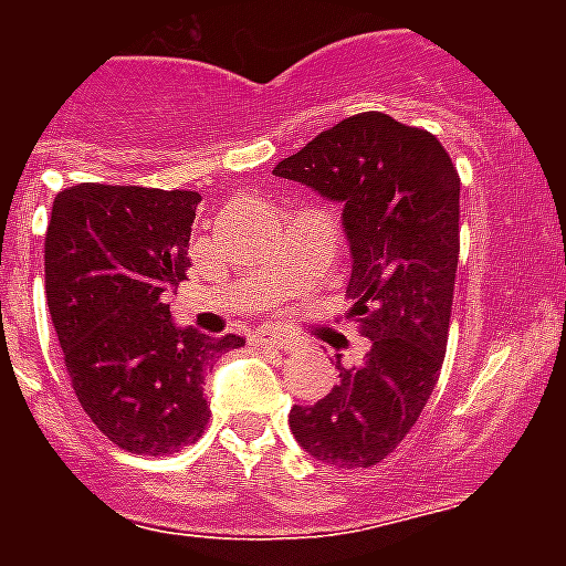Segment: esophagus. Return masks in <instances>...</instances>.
<instances>
[{
  "label": "esophagus",
  "mask_w": 566,
  "mask_h": 566,
  "mask_svg": "<svg viewBox=\"0 0 566 566\" xmlns=\"http://www.w3.org/2000/svg\"><path fill=\"white\" fill-rule=\"evenodd\" d=\"M255 344L264 346V349H282V353H291L293 349V337L284 335V332H275V328H261L255 332Z\"/></svg>",
  "instance_id": "obj_1"
}]
</instances>
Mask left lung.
<instances>
[{
    "label": "left lung",
    "mask_w": 566,
    "mask_h": 566,
    "mask_svg": "<svg viewBox=\"0 0 566 566\" xmlns=\"http://www.w3.org/2000/svg\"><path fill=\"white\" fill-rule=\"evenodd\" d=\"M344 205L353 275L349 317L370 353L314 405H293L291 431L308 455L335 467H373L411 431L438 385L458 266L461 181L440 140L381 111L340 119L275 164Z\"/></svg>",
    "instance_id": "1"
}]
</instances>
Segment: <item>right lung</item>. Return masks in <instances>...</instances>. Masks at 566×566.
<instances>
[{
	"label": "right lung",
	"instance_id": "1",
	"mask_svg": "<svg viewBox=\"0 0 566 566\" xmlns=\"http://www.w3.org/2000/svg\"><path fill=\"white\" fill-rule=\"evenodd\" d=\"M202 196L75 185L46 229V302L84 413L119 449L170 455L208 422L205 373L243 337L176 326L164 293L188 275Z\"/></svg>",
	"mask_w": 566,
	"mask_h": 566
}]
</instances>
